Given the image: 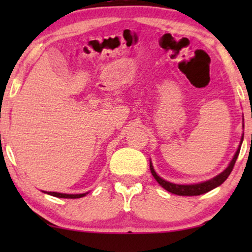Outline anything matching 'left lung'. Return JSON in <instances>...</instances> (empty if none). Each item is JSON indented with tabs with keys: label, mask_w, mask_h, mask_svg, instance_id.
I'll use <instances>...</instances> for the list:
<instances>
[{
	"label": "left lung",
	"mask_w": 252,
	"mask_h": 252,
	"mask_svg": "<svg viewBox=\"0 0 252 252\" xmlns=\"http://www.w3.org/2000/svg\"><path fill=\"white\" fill-rule=\"evenodd\" d=\"M242 141H243V136H242V139H241V144H242ZM240 149H241V146L239 147V149H237L235 155H234V158L232 159V161H230L228 167H227L226 170L222 172V173L217 175L216 178L211 179V180L201 182V184H197V185H175V184H171V182H168V181H165L164 179L158 177L156 172H155L151 163H150V171H151V174L154 175V178L156 179V181L158 182V184H159L164 189H166L167 191L172 192V194H175L179 196L202 195L210 190H212V189H215L216 187H218V186H220L225 182L226 179L229 177L230 172L233 171L234 165H235V161L237 159V156H239V154H240Z\"/></svg>",
	"instance_id": "1"
}]
</instances>
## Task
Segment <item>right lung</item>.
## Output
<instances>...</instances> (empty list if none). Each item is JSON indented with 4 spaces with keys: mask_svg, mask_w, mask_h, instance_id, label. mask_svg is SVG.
I'll list each match as a JSON object with an SVG mask.
<instances>
[{
    "mask_svg": "<svg viewBox=\"0 0 252 252\" xmlns=\"http://www.w3.org/2000/svg\"><path fill=\"white\" fill-rule=\"evenodd\" d=\"M47 194H49L51 196H55V197H60V198H80L84 197L86 194H61V192H54V191H46Z\"/></svg>",
    "mask_w": 252,
    "mask_h": 252,
    "instance_id": "obj_1",
    "label": "right lung"
}]
</instances>
